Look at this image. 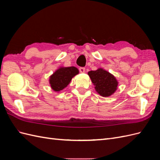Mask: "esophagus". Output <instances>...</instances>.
Returning a JSON list of instances; mask_svg holds the SVG:
<instances>
[{
  "instance_id": "34e87169",
  "label": "esophagus",
  "mask_w": 160,
  "mask_h": 160,
  "mask_svg": "<svg viewBox=\"0 0 160 160\" xmlns=\"http://www.w3.org/2000/svg\"><path fill=\"white\" fill-rule=\"evenodd\" d=\"M79 71H80V72H81V73H83V72H85V69L84 68V67H80Z\"/></svg>"
}]
</instances>
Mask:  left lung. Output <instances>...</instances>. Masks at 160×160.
I'll return each instance as SVG.
<instances>
[{
	"instance_id": "8db88e82",
	"label": "left lung",
	"mask_w": 160,
	"mask_h": 160,
	"mask_svg": "<svg viewBox=\"0 0 160 160\" xmlns=\"http://www.w3.org/2000/svg\"><path fill=\"white\" fill-rule=\"evenodd\" d=\"M88 75L95 85L96 91L102 97H109L118 89V82L115 77L102 68L88 72Z\"/></svg>"
}]
</instances>
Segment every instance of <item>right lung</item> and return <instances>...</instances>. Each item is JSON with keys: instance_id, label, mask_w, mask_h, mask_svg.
Segmentation results:
<instances>
[{"instance_id": "add662e5", "label": "right lung", "mask_w": 160, "mask_h": 160, "mask_svg": "<svg viewBox=\"0 0 160 160\" xmlns=\"http://www.w3.org/2000/svg\"><path fill=\"white\" fill-rule=\"evenodd\" d=\"M79 73L75 67H60L50 76L49 83L53 91L59 92L68 85L73 77Z\"/></svg>"}]
</instances>
